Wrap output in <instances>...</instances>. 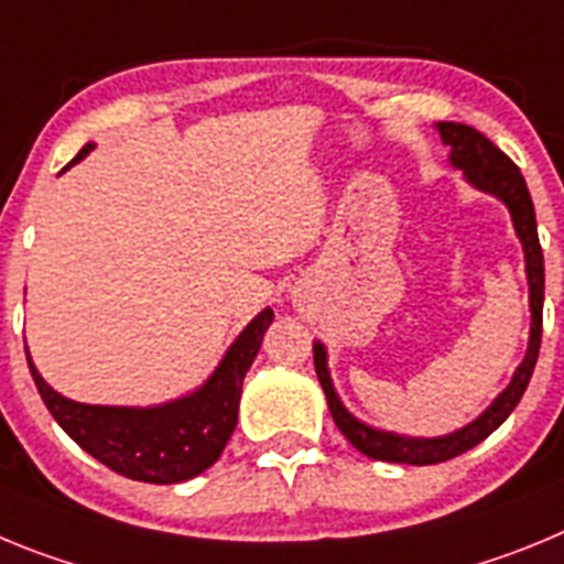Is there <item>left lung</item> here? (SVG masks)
<instances>
[{
    "label": "left lung",
    "mask_w": 564,
    "mask_h": 564,
    "mask_svg": "<svg viewBox=\"0 0 564 564\" xmlns=\"http://www.w3.org/2000/svg\"><path fill=\"white\" fill-rule=\"evenodd\" d=\"M443 143L452 147V166L463 169L466 177L475 183L482 192L497 194L511 212L517 234L525 248V271H528V285H531V341H528L525 361L517 367L514 381L508 383L506 392L497 395V401L477 417L475 423H468L466 430L452 432L446 437H432V441H421V437H398L392 432H378L370 430L367 423L356 421L350 412L344 410L341 401L333 392L330 376H327V361H325V347L313 344V364H316V376L322 390L327 395V406L341 430V435L356 446L361 455L372 457V460H387V463H410V466H432V463L452 460V457L463 455L480 441H486L491 432L506 421L514 406L520 403L522 392H525L528 381L534 376L536 358H540V344H542V299H545V265H542V246L536 237V214L531 194H528L525 177L514 161L502 152L500 147L488 141L486 134L477 132L475 127L466 123H452L441 121L437 123Z\"/></svg>",
    "instance_id": "obj_1"
}]
</instances>
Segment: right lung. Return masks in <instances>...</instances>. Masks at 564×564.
<instances>
[{"instance_id":"add662e5","label":"right lung","mask_w":564,"mask_h":564,"mask_svg":"<svg viewBox=\"0 0 564 564\" xmlns=\"http://www.w3.org/2000/svg\"><path fill=\"white\" fill-rule=\"evenodd\" d=\"M89 149L93 143H87L69 161V166L82 161ZM271 322L273 311L259 313L239 333L203 390L152 410L87 406V403L67 401L56 390H50L30 358L28 367L50 415L98 463L129 480L181 482L206 471L226 449L228 437L237 426L242 378L257 358L259 344Z\"/></svg>"}]
</instances>
